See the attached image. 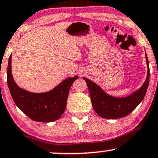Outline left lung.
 Segmentation results:
<instances>
[{"mask_svg":"<svg viewBox=\"0 0 158 158\" xmlns=\"http://www.w3.org/2000/svg\"><path fill=\"white\" fill-rule=\"evenodd\" d=\"M146 60L147 64L146 81L138 90L126 97L117 98L110 96L94 81L83 77L88 87L93 107L100 117L108 119H117L125 117L132 113L142 102L149 82V66L146 54Z\"/></svg>","mask_w":158,"mask_h":158,"instance_id":"obj_1","label":"left lung"}]
</instances>
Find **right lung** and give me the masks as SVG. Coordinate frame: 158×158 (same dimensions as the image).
<instances>
[{"label": "right lung", "mask_w": 158, "mask_h": 158, "mask_svg": "<svg viewBox=\"0 0 158 158\" xmlns=\"http://www.w3.org/2000/svg\"><path fill=\"white\" fill-rule=\"evenodd\" d=\"M78 78V76L68 78L48 92L31 93L20 88L15 83L12 73V55L9 58L7 83L13 100L23 113L38 122H51L62 116L70 88Z\"/></svg>", "instance_id": "obj_1"}]
</instances>
